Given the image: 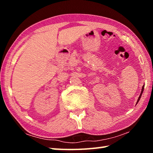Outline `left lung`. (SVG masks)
<instances>
[{
    "label": "left lung",
    "instance_id": "8db88e82",
    "mask_svg": "<svg viewBox=\"0 0 153 153\" xmlns=\"http://www.w3.org/2000/svg\"><path fill=\"white\" fill-rule=\"evenodd\" d=\"M144 85H143V86H142V91H141L140 94V96H139V97H138V100H137V102H136V104H137V103H138V102H139L140 99V98H141V96H142V93H143V91H144Z\"/></svg>",
    "mask_w": 153,
    "mask_h": 153
}]
</instances>
